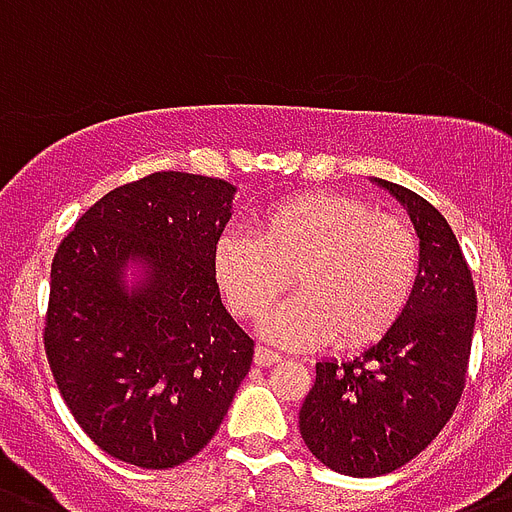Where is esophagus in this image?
<instances>
[{
  "label": "esophagus",
  "instance_id": "obj_1",
  "mask_svg": "<svg viewBox=\"0 0 512 512\" xmlns=\"http://www.w3.org/2000/svg\"><path fill=\"white\" fill-rule=\"evenodd\" d=\"M283 356L273 349H265V346H257L255 349V364L257 367H270V364H278Z\"/></svg>",
  "mask_w": 512,
  "mask_h": 512
}]
</instances>
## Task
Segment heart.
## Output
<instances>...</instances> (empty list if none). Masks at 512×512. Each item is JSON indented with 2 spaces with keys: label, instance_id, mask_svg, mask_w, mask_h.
I'll return each mask as SVG.
<instances>
[{
  "label": "heart",
  "instance_id": "b5f03b06",
  "mask_svg": "<svg viewBox=\"0 0 512 512\" xmlns=\"http://www.w3.org/2000/svg\"><path fill=\"white\" fill-rule=\"evenodd\" d=\"M419 270L409 223L338 192L281 197L257 216L255 234L226 231L213 249L218 289L244 320H260L294 273L299 294L263 322L283 349L380 341L411 304Z\"/></svg>",
  "mask_w": 512,
  "mask_h": 512
}]
</instances>
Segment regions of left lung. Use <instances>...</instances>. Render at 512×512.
<instances>
[{
	"instance_id": "8db88e82",
	"label": "left lung",
	"mask_w": 512,
	"mask_h": 512,
	"mask_svg": "<svg viewBox=\"0 0 512 512\" xmlns=\"http://www.w3.org/2000/svg\"><path fill=\"white\" fill-rule=\"evenodd\" d=\"M409 210L422 270L393 328L351 362L322 359L299 411L309 453L346 476H382L422 453L466 385L476 289L450 223L401 184L372 179Z\"/></svg>"
}]
</instances>
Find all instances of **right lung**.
<instances>
[{
	"label": "right lung",
	"instance_id": "right-lung-1",
	"mask_svg": "<svg viewBox=\"0 0 512 512\" xmlns=\"http://www.w3.org/2000/svg\"><path fill=\"white\" fill-rule=\"evenodd\" d=\"M234 195L223 179L158 171L103 195L54 255L51 375L85 435L119 461H190L247 377L255 343L213 276Z\"/></svg>",
	"mask_w": 512,
	"mask_h": 512
}]
</instances>
